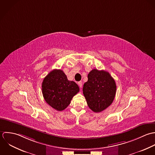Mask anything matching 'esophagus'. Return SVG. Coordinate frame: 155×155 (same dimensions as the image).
<instances>
[{"label": "esophagus", "instance_id": "34e87169", "mask_svg": "<svg viewBox=\"0 0 155 155\" xmlns=\"http://www.w3.org/2000/svg\"><path fill=\"white\" fill-rule=\"evenodd\" d=\"M78 86H80V88H81V87H82L83 83H82V82H81V81H79V82H78Z\"/></svg>", "mask_w": 155, "mask_h": 155}]
</instances>
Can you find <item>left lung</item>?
<instances>
[{"instance_id":"left-lung-1","label":"left lung","mask_w":155,"mask_h":155,"mask_svg":"<svg viewBox=\"0 0 155 155\" xmlns=\"http://www.w3.org/2000/svg\"><path fill=\"white\" fill-rule=\"evenodd\" d=\"M83 91L90 109L99 113L112 104L116 93V84L109 72L93 69L88 74V80L84 84Z\"/></svg>"}]
</instances>
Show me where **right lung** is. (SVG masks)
I'll list each match as a JSON object with an SVG mask.
<instances>
[{
  "label": "right lung",
  "instance_id": "1",
  "mask_svg": "<svg viewBox=\"0 0 155 155\" xmlns=\"http://www.w3.org/2000/svg\"><path fill=\"white\" fill-rule=\"evenodd\" d=\"M78 86L69 81L61 69H54L44 79L42 92L46 102L58 111L64 110L71 103L73 96L79 92Z\"/></svg>",
  "mask_w": 155,
  "mask_h": 155
}]
</instances>
